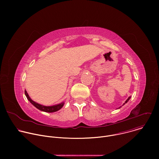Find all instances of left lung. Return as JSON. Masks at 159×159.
Listing matches in <instances>:
<instances>
[{
    "label": "left lung",
    "mask_w": 159,
    "mask_h": 159,
    "mask_svg": "<svg viewBox=\"0 0 159 159\" xmlns=\"http://www.w3.org/2000/svg\"><path fill=\"white\" fill-rule=\"evenodd\" d=\"M130 98H131V96H129V98H128V99H126V101H125V103H124V104H123V105H125V103H126V102H128V101H129V99H130ZM119 107V108H120V107Z\"/></svg>",
    "instance_id": "1"
}]
</instances>
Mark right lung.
I'll use <instances>...</instances> for the list:
<instances>
[{"instance_id": "right-lung-1", "label": "right lung", "mask_w": 159, "mask_h": 159, "mask_svg": "<svg viewBox=\"0 0 159 159\" xmlns=\"http://www.w3.org/2000/svg\"><path fill=\"white\" fill-rule=\"evenodd\" d=\"M25 95L28 99V100L34 106L36 107L37 109H38L40 111H44V112H56L58 110H60L64 105L65 102H62L60 104H56V105H53V106H43V105H41L40 104H38V102H34V101H33L31 98L29 96L28 93L26 90H25Z\"/></svg>"}]
</instances>
